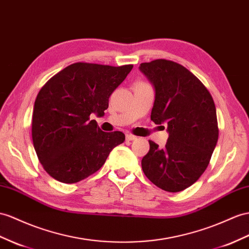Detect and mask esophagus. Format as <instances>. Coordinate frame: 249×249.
Wrapping results in <instances>:
<instances>
[{
  "mask_svg": "<svg viewBox=\"0 0 249 249\" xmlns=\"http://www.w3.org/2000/svg\"><path fill=\"white\" fill-rule=\"evenodd\" d=\"M126 140H127V141H135V140H137V137L131 135V133H127Z\"/></svg>",
  "mask_w": 249,
  "mask_h": 249,
  "instance_id": "obj_1",
  "label": "esophagus"
}]
</instances>
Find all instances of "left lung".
<instances>
[{"mask_svg": "<svg viewBox=\"0 0 249 249\" xmlns=\"http://www.w3.org/2000/svg\"><path fill=\"white\" fill-rule=\"evenodd\" d=\"M140 69L156 90L150 119L166 123L169 133L163 149L149 140L142 169L159 188L178 193L193 185L208 166L219 138L214 102L203 83L179 63L158 59L142 63Z\"/></svg>", "mask_w": 249, "mask_h": 249, "instance_id": "8db88e82", "label": "left lung"}]
</instances>
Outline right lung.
<instances>
[{"mask_svg":"<svg viewBox=\"0 0 249 249\" xmlns=\"http://www.w3.org/2000/svg\"><path fill=\"white\" fill-rule=\"evenodd\" d=\"M132 67L73 63L41 88L31 136L39 161L50 177L66 184L84 180L125 141L123 132L102 131L90 114L104 116L111 93Z\"/></svg>","mask_w":249,"mask_h":249,"instance_id":"obj_1","label":"right lung"}]
</instances>
